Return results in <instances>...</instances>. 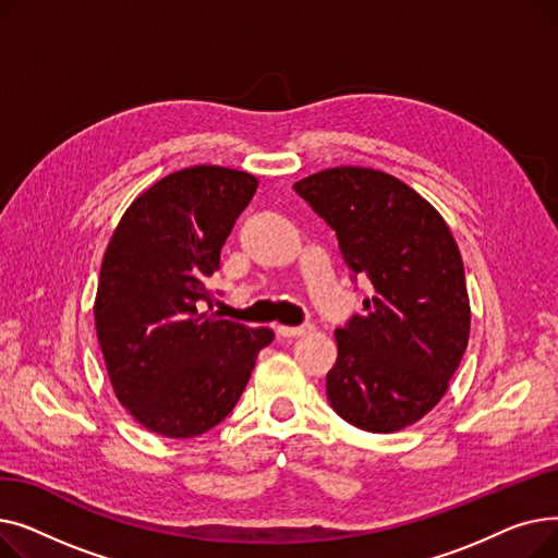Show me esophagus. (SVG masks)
<instances>
[{
    "mask_svg": "<svg viewBox=\"0 0 558 558\" xmlns=\"http://www.w3.org/2000/svg\"><path fill=\"white\" fill-rule=\"evenodd\" d=\"M314 328L312 326H299V328H289V326H278L276 332L278 337H305L310 335Z\"/></svg>",
    "mask_w": 558,
    "mask_h": 558,
    "instance_id": "1",
    "label": "esophagus"
}]
</instances>
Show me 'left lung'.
Listing matches in <instances>:
<instances>
[{
  "mask_svg": "<svg viewBox=\"0 0 558 558\" xmlns=\"http://www.w3.org/2000/svg\"><path fill=\"white\" fill-rule=\"evenodd\" d=\"M294 190L337 232L345 267L371 280L364 314L335 332L328 400L350 425L391 434L438 404L471 335L463 262L446 219L400 179L332 167Z\"/></svg>",
  "mask_w": 558,
  "mask_h": 558,
  "instance_id": "left-lung-1",
  "label": "left lung"
}]
</instances>
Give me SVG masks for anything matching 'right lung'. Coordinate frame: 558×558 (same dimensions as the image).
Here are the masks:
<instances>
[{"label": "right lung", "mask_w": 558, "mask_h": 558, "mask_svg": "<svg viewBox=\"0 0 558 558\" xmlns=\"http://www.w3.org/2000/svg\"><path fill=\"white\" fill-rule=\"evenodd\" d=\"M257 190L248 171L196 165L146 187L104 253L95 326L129 414L167 438L219 425L274 332L201 312L221 248Z\"/></svg>", "instance_id": "1"}]
</instances>
